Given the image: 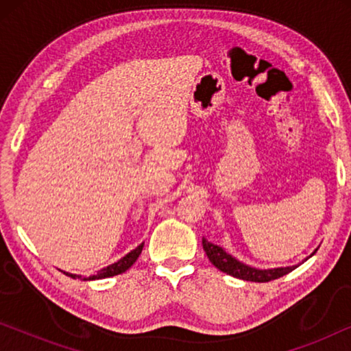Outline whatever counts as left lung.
<instances>
[{
    "instance_id": "obj_1",
    "label": "left lung",
    "mask_w": 351,
    "mask_h": 351,
    "mask_svg": "<svg viewBox=\"0 0 351 351\" xmlns=\"http://www.w3.org/2000/svg\"><path fill=\"white\" fill-rule=\"evenodd\" d=\"M203 247L206 251V256H208L210 263H213L215 268H219L220 271L227 273V275L239 278V280L254 281V282H268V281L278 280V278L285 276L287 273L294 270V268H297L295 265V267H285V268H271V270H258V268L244 265L243 262H239L234 257L230 256V254L225 252L222 247L217 246V244L209 243L208 239L204 238H203ZM313 254H311V256H313Z\"/></svg>"
}]
</instances>
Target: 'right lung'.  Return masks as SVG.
Instances as JSON below:
<instances>
[{
  "label": "right lung",
  "instance_id": "right-lung-1",
  "mask_svg": "<svg viewBox=\"0 0 351 351\" xmlns=\"http://www.w3.org/2000/svg\"><path fill=\"white\" fill-rule=\"evenodd\" d=\"M142 249H143V243L141 244V246H137L136 249H134V251L126 254V256H124L123 258H119L118 262L112 263V265H108L107 268H102V270H100L97 275L89 276V280H104V278H110V276H114V275H121V273L126 271L128 268L132 267V263L137 261L138 256H141ZM64 273H65L66 276L73 278V280H76V278H81L80 275H71V273H66V271H64ZM84 280H86V278H84Z\"/></svg>",
  "mask_w": 351,
  "mask_h": 351
}]
</instances>
